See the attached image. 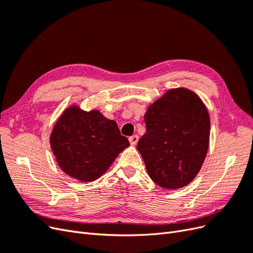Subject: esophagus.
<instances>
[{
    "mask_svg": "<svg viewBox=\"0 0 253 253\" xmlns=\"http://www.w3.org/2000/svg\"><path fill=\"white\" fill-rule=\"evenodd\" d=\"M138 139H139L138 135H133V136H131V137H129V138H128L129 143H131L132 145H135L137 142H138Z\"/></svg>",
    "mask_w": 253,
    "mask_h": 253,
    "instance_id": "esophagus-1",
    "label": "esophagus"
}]
</instances>
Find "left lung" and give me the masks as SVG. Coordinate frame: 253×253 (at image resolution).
Wrapping results in <instances>:
<instances>
[{"label": "left lung", "mask_w": 253, "mask_h": 253, "mask_svg": "<svg viewBox=\"0 0 253 253\" xmlns=\"http://www.w3.org/2000/svg\"><path fill=\"white\" fill-rule=\"evenodd\" d=\"M137 143L150 177L165 189L187 186L200 172L209 147L210 117L193 91L175 88L152 104Z\"/></svg>", "instance_id": "1"}]
</instances>
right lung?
<instances>
[{"instance_id": "1", "label": "right lung", "mask_w": 253, "mask_h": 253, "mask_svg": "<svg viewBox=\"0 0 253 253\" xmlns=\"http://www.w3.org/2000/svg\"><path fill=\"white\" fill-rule=\"evenodd\" d=\"M50 144L64 173L81 181H93L109 169L129 142L120 134L116 122L100 112L86 113L72 106L57 121Z\"/></svg>"}]
</instances>
